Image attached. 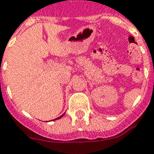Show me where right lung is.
Returning a JSON list of instances; mask_svg holds the SVG:
<instances>
[{"label":"right lung","instance_id":"right-lung-1","mask_svg":"<svg viewBox=\"0 0 154 154\" xmlns=\"http://www.w3.org/2000/svg\"><path fill=\"white\" fill-rule=\"evenodd\" d=\"M64 115H65V113H64V114H62V116H59V117H58V118H57V119H53V120H56V119H60V118H62V116H64Z\"/></svg>","mask_w":154,"mask_h":154}]
</instances>
